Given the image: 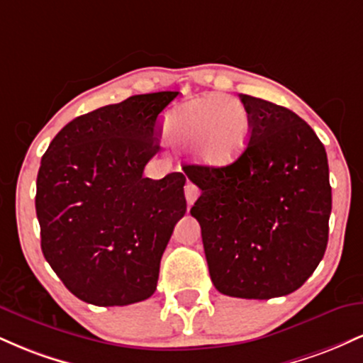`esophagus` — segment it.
<instances>
[{"instance_id":"1","label":"esophagus","mask_w":363,"mask_h":363,"mask_svg":"<svg viewBox=\"0 0 363 363\" xmlns=\"http://www.w3.org/2000/svg\"><path fill=\"white\" fill-rule=\"evenodd\" d=\"M184 194H186L187 205H193V203L196 201V199H198V196H199V187L193 184V182L187 181V184L184 186Z\"/></svg>"}]
</instances>
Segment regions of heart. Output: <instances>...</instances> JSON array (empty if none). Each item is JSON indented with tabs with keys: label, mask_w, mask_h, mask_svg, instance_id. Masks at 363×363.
<instances>
[{
	"label": "heart",
	"mask_w": 363,
	"mask_h": 363,
	"mask_svg": "<svg viewBox=\"0 0 363 363\" xmlns=\"http://www.w3.org/2000/svg\"><path fill=\"white\" fill-rule=\"evenodd\" d=\"M251 119L242 102L220 94L186 101L165 119V135L179 145H191L196 160L225 165L242 153Z\"/></svg>",
	"instance_id": "b5f03b06"
}]
</instances>
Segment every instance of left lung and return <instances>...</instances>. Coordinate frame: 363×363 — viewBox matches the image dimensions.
I'll return each instance as SVG.
<instances>
[{"mask_svg":"<svg viewBox=\"0 0 363 363\" xmlns=\"http://www.w3.org/2000/svg\"><path fill=\"white\" fill-rule=\"evenodd\" d=\"M251 129L244 153L225 167L186 165L201 196V227L215 289L239 298L283 297L306 283L328 245V155L306 121L240 94Z\"/></svg>","mask_w":363,"mask_h":363,"instance_id":"1","label":"left lung"}]
</instances>
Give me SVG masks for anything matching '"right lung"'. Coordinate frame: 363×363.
I'll use <instances>...</instances> for the list:
<instances>
[{
  "label": "right lung",
  "instance_id": "obj_1",
  "mask_svg": "<svg viewBox=\"0 0 363 363\" xmlns=\"http://www.w3.org/2000/svg\"><path fill=\"white\" fill-rule=\"evenodd\" d=\"M179 91L133 95L73 119L37 174L45 261L74 297L129 306L157 290L160 259L186 213L181 172L143 177L160 150L158 114Z\"/></svg>",
  "mask_w": 363,
  "mask_h": 363
}]
</instances>
